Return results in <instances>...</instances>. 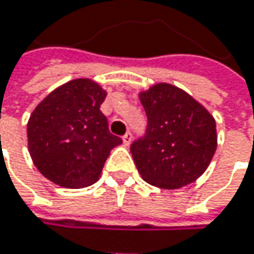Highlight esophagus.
I'll return each instance as SVG.
<instances>
[{
	"label": "esophagus",
	"mask_w": 254,
	"mask_h": 254,
	"mask_svg": "<svg viewBox=\"0 0 254 254\" xmlns=\"http://www.w3.org/2000/svg\"><path fill=\"white\" fill-rule=\"evenodd\" d=\"M122 139H124V144L127 147V145L132 142V133H130V132H127V133L122 136Z\"/></svg>",
	"instance_id": "esophagus-1"
}]
</instances>
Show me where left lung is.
<instances>
[{
	"label": "left lung",
	"mask_w": 254,
	"mask_h": 254,
	"mask_svg": "<svg viewBox=\"0 0 254 254\" xmlns=\"http://www.w3.org/2000/svg\"><path fill=\"white\" fill-rule=\"evenodd\" d=\"M138 97L148 119L145 136L130 145L141 178L165 190L197 181L218 147L215 118L188 92L166 82Z\"/></svg>",
	"instance_id": "8db88e82"
}]
</instances>
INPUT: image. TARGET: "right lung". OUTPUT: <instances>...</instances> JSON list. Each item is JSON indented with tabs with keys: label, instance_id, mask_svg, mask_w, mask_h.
Instances as JSON below:
<instances>
[{
	"label": "right lung",
	"instance_id": "obj_1",
	"mask_svg": "<svg viewBox=\"0 0 254 254\" xmlns=\"http://www.w3.org/2000/svg\"><path fill=\"white\" fill-rule=\"evenodd\" d=\"M107 92L92 79H72L51 91L27 122V148L36 169L64 188L98 181L110 151L122 144L100 106Z\"/></svg>",
	"mask_w": 254,
	"mask_h": 254
}]
</instances>
